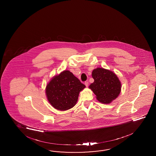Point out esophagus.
<instances>
[{
	"mask_svg": "<svg viewBox=\"0 0 156 156\" xmlns=\"http://www.w3.org/2000/svg\"><path fill=\"white\" fill-rule=\"evenodd\" d=\"M85 86L87 87H88V86H89V82H85Z\"/></svg>",
	"mask_w": 156,
	"mask_h": 156,
	"instance_id": "34e87169",
	"label": "esophagus"
}]
</instances>
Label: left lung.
I'll return each mask as SVG.
<instances>
[{
  "mask_svg": "<svg viewBox=\"0 0 156 156\" xmlns=\"http://www.w3.org/2000/svg\"><path fill=\"white\" fill-rule=\"evenodd\" d=\"M92 77L94 81L89 87L101 103L110 104L118 97L121 91V83L114 72L98 67L93 70Z\"/></svg>",
  "mask_w": 156,
  "mask_h": 156,
  "instance_id": "left-lung-1",
  "label": "left lung"
}]
</instances>
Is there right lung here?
Here are the masks:
<instances>
[{"label": "right lung", "mask_w": 156, "mask_h": 156, "mask_svg": "<svg viewBox=\"0 0 156 156\" xmlns=\"http://www.w3.org/2000/svg\"><path fill=\"white\" fill-rule=\"evenodd\" d=\"M85 87L71 72L64 70L49 81L46 87V95L54 108L66 111L76 105L80 91Z\"/></svg>", "instance_id": "add662e5"}]
</instances>
